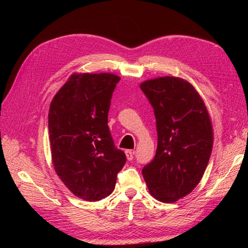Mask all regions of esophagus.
<instances>
[{
	"instance_id": "esophagus-1",
	"label": "esophagus",
	"mask_w": 248,
	"mask_h": 248,
	"mask_svg": "<svg viewBox=\"0 0 248 248\" xmlns=\"http://www.w3.org/2000/svg\"><path fill=\"white\" fill-rule=\"evenodd\" d=\"M125 155H127V159L129 161H132L133 157H134V150H125Z\"/></svg>"
}]
</instances>
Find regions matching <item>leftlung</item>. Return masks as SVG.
Wrapping results in <instances>:
<instances>
[{
	"instance_id": "left-lung-1",
	"label": "left lung",
	"mask_w": 248,
	"mask_h": 248,
	"mask_svg": "<svg viewBox=\"0 0 248 248\" xmlns=\"http://www.w3.org/2000/svg\"><path fill=\"white\" fill-rule=\"evenodd\" d=\"M140 89L154 108L157 132L155 159L141 172L152 196L175 202L203 176L213 146L211 120L202 97L183 78H156Z\"/></svg>"
}]
</instances>
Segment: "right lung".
<instances>
[{"mask_svg":"<svg viewBox=\"0 0 248 248\" xmlns=\"http://www.w3.org/2000/svg\"><path fill=\"white\" fill-rule=\"evenodd\" d=\"M120 78L75 73L52 100L49 135L54 170L86 202L112 194L127 157L114 145L108 125L110 99Z\"/></svg>","mask_w":248,"mask_h":248,"instance_id":"1","label":"right lung"}]
</instances>
